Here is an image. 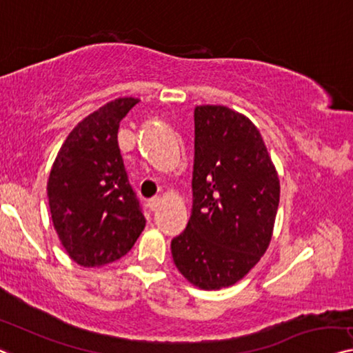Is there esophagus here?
Instances as JSON below:
<instances>
[{
	"instance_id": "esophagus-1",
	"label": "esophagus",
	"mask_w": 353,
	"mask_h": 353,
	"mask_svg": "<svg viewBox=\"0 0 353 353\" xmlns=\"http://www.w3.org/2000/svg\"><path fill=\"white\" fill-rule=\"evenodd\" d=\"M160 203H161V198H159V196H154V198H150L149 201H147V206H149V209H150V210H155L157 208L160 206Z\"/></svg>"
}]
</instances>
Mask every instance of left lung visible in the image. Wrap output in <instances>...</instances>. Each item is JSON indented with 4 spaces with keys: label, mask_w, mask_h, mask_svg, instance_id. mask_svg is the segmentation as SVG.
Instances as JSON below:
<instances>
[{
    "label": "left lung",
    "mask_w": 353,
    "mask_h": 353,
    "mask_svg": "<svg viewBox=\"0 0 353 353\" xmlns=\"http://www.w3.org/2000/svg\"><path fill=\"white\" fill-rule=\"evenodd\" d=\"M193 209L171 243L179 272L201 290L239 282L270 247L281 196L260 131L227 106L194 108Z\"/></svg>",
    "instance_id": "1"
}]
</instances>
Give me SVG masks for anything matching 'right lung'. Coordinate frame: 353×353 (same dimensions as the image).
<instances>
[{
  "mask_svg": "<svg viewBox=\"0 0 353 353\" xmlns=\"http://www.w3.org/2000/svg\"><path fill=\"white\" fill-rule=\"evenodd\" d=\"M138 103L133 97L117 98L82 119L52 165V223L70 259L83 268L122 259L145 227L117 143L120 122Z\"/></svg>",
  "mask_w": 353,
  "mask_h": 353,
  "instance_id": "1",
  "label": "right lung"
}]
</instances>
